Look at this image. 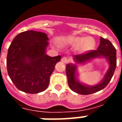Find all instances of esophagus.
I'll use <instances>...</instances> for the list:
<instances>
[{
    "label": "esophagus",
    "instance_id": "esophagus-1",
    "mask_svg": "<svg viewBox=\"0 0 122 122\" xmlns=\"http://www.w3.org/2000/svg\"><path fill=\"white\" fill-rule=\"evenodd\" d=\"M61 61L65 63H68V61H69V60H68V59L66 57H63V58L61 59Z\"/></svg>",
    "mask_w": 122,
    "mask_h": 122
}]
</instances>
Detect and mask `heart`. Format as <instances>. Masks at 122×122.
Masks as SVG:
<instances>
[{
    "mask_svg": "<svg viewBox=\"0 0 122 122\" xmlns=\"http://www.w3.org/2000/svg\"><path fill=\"white\" fill-rule=\"evenodd\" d=\"M63 44L78 47L79 52H84L87 50L93 49L95 47L96 41L92 37H84L70 36L65 39Z\"/></svg>",
    "mask_w": 122,
    "mask_h": 122,
    "instance_id": "obj_1",
    "label": "heart"
}]
</instances>
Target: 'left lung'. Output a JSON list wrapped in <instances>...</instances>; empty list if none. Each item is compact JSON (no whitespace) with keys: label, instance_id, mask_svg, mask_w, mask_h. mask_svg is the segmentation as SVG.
Returning <instances> with one entry per match:
<instances>
[{"label":"left lung","instance_id":"left-lung-1","mask_svg":"<svg viewBox=\"0 0 122 122\" xmlns=\"http://www.w3.org/2000/svg\"><path fill=\"white\" fill-rule=\"evenodd\" d=\"M103 57L109 61V68L102 81L94 86H89L82 84L76 77L77 66L74 64L66 65V74L68 78V84L70 89L82 95H88L102 90L109 84L113 76L116 67V50L108 39L100 37V44L96 50H90L85 54L76 55L74 59L76 63H85L92 59Z\"/></svg>","mask_w":122,"mask_h":122}]
</instances>
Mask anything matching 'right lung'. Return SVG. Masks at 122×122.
<instances>
[{
    "label": "right lung",
    "mask_w": 122,
    "mask_h": 122,
    "mask_svg": "<svg viewBox=\"0 0 122 122\" xmlns=\"http://www.w3.org/2000/svg\"><path fill=\"white\" fill-rule=\"evenodd\" d=\"M48 37L45 33L29 30L18 34L8 48L7 70L19 90L29 94L45 91L61 56L46 54Z\"/></svg>",
    "instance_id": "obj_1"
}]
</instances>
